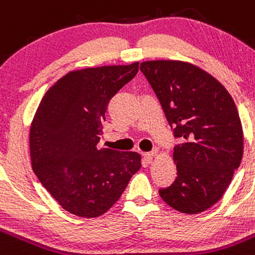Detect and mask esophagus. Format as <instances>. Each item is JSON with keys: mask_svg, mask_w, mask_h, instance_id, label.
Listing matches in <instances>:
<instances>
[{"mask_svg": "<svg viewBox=\"0 0 255 255\" xmlns=\"http://www.w3.org/2000/svg\"><path fill=\"white\" fill-rule=\"evenodd\" d=\"M156 154V150H153L150 151V153H145L144 154V159H145L146 163H151V160H153L154 155Z\"/></svg>", "mask_w": 255, "mask_h": 255, "instance_id": "esophagus-1", "label": "esophagus"}]
</instances>
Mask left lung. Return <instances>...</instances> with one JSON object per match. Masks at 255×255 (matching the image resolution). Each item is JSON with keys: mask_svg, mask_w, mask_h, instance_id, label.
Instances as JSON below:
<instances>
[{"mask_svg": "<svg viewBox=\"0 0 255 255\" xmlns=\"http://www.w3.org/2000/svg\"><path fill=\"white\" fill-rule=\"evenodd\" d=\"M140 71L159 100L174 137L177 178L159 195L183 214H200L226 191L243 158L238 109L218 79L179 60H150Z\"/></svg>", "mask_w": 255, "mask_h": 255, "instance_id": "obj_1", "label": "left lung"}]
</instances>
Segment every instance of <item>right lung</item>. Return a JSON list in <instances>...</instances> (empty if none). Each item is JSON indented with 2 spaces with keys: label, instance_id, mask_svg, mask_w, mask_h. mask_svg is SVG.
<instances>
[{
  "label": "right lung",
  "instance_id": "add662e5",
  "mask_svg": "<svg viewBox=\"0 0 255 255\" xmlns=\"http://www.w3.org/2000/svg\"><path fill=\"white\" fill-rule=\"evenodd\" d=\"M137 71L136 62L69 72L49 88L35 112L32 170L58 204L79 218L109 211L141 167L135 151L97 146L110 100Z\"/></svg>",
  "mask_w": 255,
  "mask_h": 255
}]
</instances>
